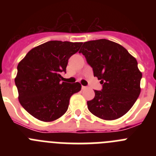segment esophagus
I'll list each match as a JSON object with an SVG mask.
<instances>
[{"mask_svg":"<svg viewBox=\"0 0 156 156\" xmlns=\"http://www.w3.org/2000/svg\"><path fill=\"white\" fill-rule=\"evenodd\" d=\"M82 90H86L87 89V87H84V86H82Z\"/></svg>","mask_w":156,"mask_h":156,"instance_id":"esophagus-1","label":"esophagus"}]
</instances>
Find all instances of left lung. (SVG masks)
<instances>
[{
	"label": "left lung",
	"mask_w": 156,
	"mask_h": 156,
	"mask_svg": "<svg viewBox=\"0 0 156 156\" xmlns=\"http://www.w3.org/2000/svg\"><path fill=\"white\" fill-rule=\"evenodd\" d=\"M80 52L102 84V90H94V98L87 101L89 111L105 120L124 115L140 93L142 73L136 58L122 45L106 39L83 43Z\"/></svg>",
	"instance_id": "8db88e82"
}]
</instances>
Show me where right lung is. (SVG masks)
<instances>
[{
    "instance_id": "add662e5",
    "label": "right lung",
    "mask_w": 156,
    "mask_h": 156,
    "mask_svg": "<svg viewBox=\"0 0 156 156\" xmlns=\"http://www.w3.org/2000/svg\"><path fill=\"white\" fill-rule=\"evenodd\" d=\"M82 43L51 41L35 47L18 65L15 82L21 105L36 119L56 120L68 109L69 99L81 84L62 82L68 60Z\"/></svg>"
}]
</instances>
